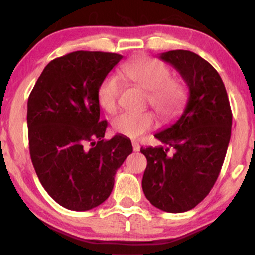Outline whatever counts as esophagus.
<instances>
[{
	"label": "esophagus",
	"mask_w": 255,
	"mask_h": 255,
	"mask_svg": "<svg viewBox=\"0 0 255 255\" xmlns=\"http://www.w3.org/2000/svg\"><path fill=\"white\" fill-rule=\"evenodd\" d=\"M131 145H133V150H134V152L140 151V145H139V142H137V141H131Z\"/></svg>",
	"instance_id": "34e87169"
}]
</instances>
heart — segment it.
<instances>
[{
  "label": "heart",
  "mask_w": 255,
  "mask_h": 255,
  "mask_svg": "<svg viewBox=\"0 0 255 255\" xmlns=\"http://www.w3.org/2000/svg\"><path fill=\"white\" fill-rule=\"evenodd\" d=\"M127 79L147 91V102L162 118L168 119L176 114L184 102V89L177 79L171 78L170 69L160 61L152 57H139L125 63L120 72ZM121 81L115 74L107 75L99 84L97 98L99 105L107 113H114L118 107ZM156 119L150 111L122 113L113 121L118 133L129 137H137L152 129Z\"/></svg>",
  "instance_id": "b5f03b06"
}]
</instances>
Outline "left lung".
Here are the masks:
<instances>
[{"label":"left lung","mask_w":255,"mask_h":255,"mask_svg":"<svg viewBox=\"0 0 255 255\" xmlns=\"http://www.w3.org/2000/svg\"><path fill=\"white\" fill-rule=\"evenodd\" d=\"M159 58L180 73L189 96L182 115L154 134L165 146L140 150L147 159L141 184L153 206L180 213L194 209L217 180L230 141L233 114L218 72L203 57L171 50Z\"/></svg>","instance_id":"1"}]
</instances>
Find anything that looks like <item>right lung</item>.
I'll return each instance as SVG.
<instances>
[{"instance_id": "add662e5", "label": "right lung", "mask_w": 255, "mask_h": 255, "mask_svg": "<svg viewBox=\"0 0 255 255\" xmlns=\"http://www.w3.org/2000/svg\"><path fill=\"white\" fill-rule=\"evenodd\" d=\"M122 55L74 51L46 64L27 102L32 164L48 194L72 211L109 198L115 174L133 152L128 137L103 140L97 91Z\"/></svg>"}]
</instances>
